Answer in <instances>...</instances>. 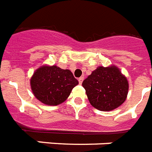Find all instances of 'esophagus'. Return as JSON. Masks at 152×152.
I'll use <instances>...</instances> for the list:
<instances>
[{"label":"esophagus","mask_w":152,"mask_h":152,"mask_svg":"<svg viewBox=\"0 0 152 152\" xmlns=\"http://www.w3.org/2000/svg\"><path fill=\"white\" fill-rule=\"evenodd\" d=\"M84 80V77H81L78 78V82H79V84H82V82H83Z\"/></svg>","instance_id":"obj_1"}]
</instances>
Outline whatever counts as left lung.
<instances>
[{"label": "left lung", "mask_w": 152, "mask_h": 152, "mask_svg": "<svg viewBox=\"0 0 152 152\" xmlns=\"http://www.w3.org/2000/svg\"><path fill=\"white\" fill-rule=\"evenodd\" d=\"M92 106L99 110L117 108L126 100L129 84L116 66H99L82 82Z\"/></svg>", "instance_id": "8db88e82"}]
</instances>
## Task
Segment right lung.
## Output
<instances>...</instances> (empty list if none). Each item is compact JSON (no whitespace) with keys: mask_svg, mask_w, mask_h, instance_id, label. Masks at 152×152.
Here are the masks:
<instances>
[{"mask_svg":"<svg viewBox=\"0 0 152 152\" xmlns=\"http://www.w3.org/2000/svg\"><path fill=\"white\" fill-rule=\"evenodd\" d=\"M77 84V80L70 70L56 66L40 67L30 80L31 88L36 98L49 106H56L65 101Z\"/></svg>","mask_w":152,"mask_h":152,"instance_id":"right-lung-1","label":"right lung"}]
</instances>
